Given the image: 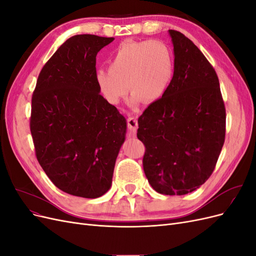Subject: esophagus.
Wrapping results in <instances>:
<instances>
[{
	"instance_id": "1",
	"label": "esophagus",
	"mask_w": 256,
	"mask_h": 256,
	"mask_svg": "<svg viewBox=\"0 0 256 256\" xmlns=\"http://www.w3.org/2000/svg\"><path fill=\"white\" fill-rule=\"evenodd\" d=\"M127 126L130 130V132L132 134H136V129H138V120L134 118V116H130V118H128L127 120Z\"/></svg>"
}]
</instances>
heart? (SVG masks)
Returning a JSON list of instances; mask_svg holds the SVG:
<instances>
[{
	"instance_id": "heart-1",
	"label": "heart",
	"mask_w": 256,
	"mask_h": 256,
	"mask_svg": "<svg viewBox=\"0 0 256 256\" xmlns=\"http://www.w3.org/2000/svg\"><path fill=\"white\" fill-rule=\"evenodd\" d=\"M174 72V56L162 40L125 42L113 52L109 69H99L96 83L104 97L116 104L132 92L131 102H156L164 96ZM128 85H126V83Z\"/></svg>"
}]
</instances>
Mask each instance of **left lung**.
Wrapping results in <instances>:
<instances>
[{"instance_id":"left-lung-1","label":"left lung","mask_w":256,"mask_h":256,"mask_svg":"<svg viewBox=\"0 0 256 256\" xmlns=\"http://www.w3.org/2000/svg\"><path fill=\"white\" fill-rule=\"evenodd\" d=\"M174 74L161 98L138 118L144 173L154 190L184 196L212 174L226 138V106L214 67L188 37L168 30Z\"/></svg>"}]
</instances>
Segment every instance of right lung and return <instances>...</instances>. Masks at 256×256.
I'll list each match as a JSON object with an SVG mask.
<instances>
[{"mask_svg":"<svg viewBox=\"0 0 256 256\" xmlns=\"http://www.w3.org/2000/svg\"><path fill=\"white\" fill-rule=\"evenodd\" d=\"M113 37L67 40L44 64L32 96L30 128L36 157L58 189L85 198L111 188L127 122L99 94L96 56Z\"/></svg>","mask_w":256,"mask_h":256,"instance_id":"right-lung-1","label":"right lung"}]
</instances>
